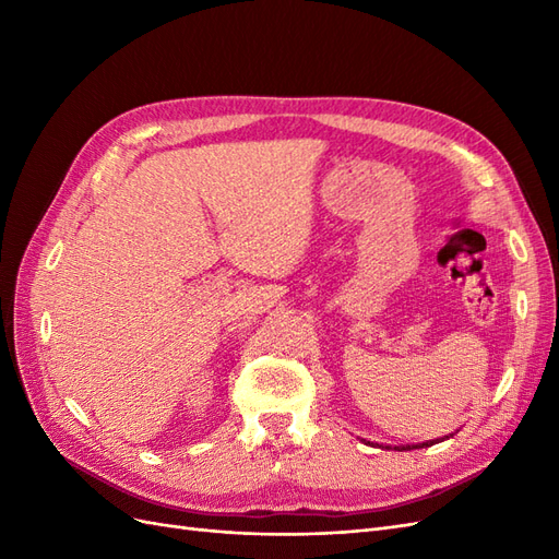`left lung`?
<instances>
[{"label":"left lung","instance_id":"8db88e82","mask_svg":"<svg viewBox=\"0 0 559 559\" xmlns=\"http://www.w3.org/2000/svg\"><path fill=\"white\" fill-rule=\"evenodd\" d=\"M452 436V433H450ZM450 436H445V438H450ZM436 441H438V438H436ZM436 441H427V443H419V445H396L394 450H413V448H429V445H433ZM368 445H373V443H370V441H366ZM438 443H441V441H438ZM378 445V443H376ZM384 450H392V448H389V445H382Z\"/></svg>","mask_w":559,"mask_h":559}]
</instances>
